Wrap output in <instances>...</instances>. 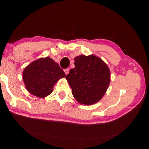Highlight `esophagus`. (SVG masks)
Here are the masks:
<instances>
[{
	"instance_id": "1",
	"label": "esophagus",
	"mask_w": 149,
	"mask_h": 149,
	"mask_svg": "<svg viewBox=\"0 0 149 149\" xmlns=\"http://www.w3.org/2000/svg\"><path fill=\"white\" fill-rule=\"evenodd\" d=\"M64 72H65V74H68L69 73V69L68 68L64 69Z\"/></svg>"
}]
</instances>
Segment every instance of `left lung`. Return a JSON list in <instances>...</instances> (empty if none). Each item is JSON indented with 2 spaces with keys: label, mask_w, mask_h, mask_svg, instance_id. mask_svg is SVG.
Masks as SVG:
<instances>
[{
  "label": "left lung",
  "mask_w": 149,
  "mask_h": 149,
  "mask_svg": "<svg viewBox=\"0 0 149 149\" xmlns=\"http://www.w3.org/2000/svg\"><path fill=\"white\" fill-rule=\"evenodd\" d=\"M74 66L66 77L73 96L85 105L97 102L104 95L111 81L109 67L93 55L76 57Z\"/></svg>",
  "instance_id": "1"
}]
</instances>
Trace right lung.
<instances>
[{
	"mask_svg": "<svg viewBox=\"0 0 149 149\" xmlns=\"http://www.w3.org/2000/svg\"><path fill=\"white\" fill-rule=\"evenodd\" d=\"M65 77L66 74L58 63L49 57L32 62L23 72L26 88L31 94L39 97L49 95L55 83Z\"/></svg>",
	"mask_w": 149,
	"mask_h": 149,
	"instance_id": "add662e5",
	"label": "right lung"
}]
</instances>
